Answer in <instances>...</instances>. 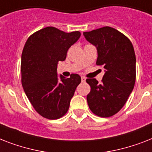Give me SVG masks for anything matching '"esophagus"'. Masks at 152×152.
Wrapping results in <instances>:
<instances>
[{
  "instance_id": "esophagus-1",
  "label": "esophagus",
  "mask_w": 152,
  "mask_h": 152,
  "mask_svg": "<svg viewBox=\"0 0 152 152\" xmlns=\"http://www.w3.org/2000/svg\"><path fill=\"white\" fill-rule=\"evenodd\" d=\"M81 80L83 81V82H84V81L86 80V78L84 76H81Z\"/></svg>"
}]
</instances>
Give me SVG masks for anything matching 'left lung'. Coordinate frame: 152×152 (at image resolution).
Segmentation results:
<instances>
[{
    "label": "left lung",
    "instance_id": "1",
    "mask_svg": "<svg viewBox=\"0 0 152 152\" xmlns=\"http://www.w3.org/2000/svg\"><path fill=\"white\" fill-rule=\"evenodd\" d=\"M85 39L97 48L96 64L105 70L102 83L87 79L91 91L87 95L89 108L101 118L114 115L122 108L136 81V55L125 34L110 27L83 32Z\"/></svg>",
    "mask_w": 152,
    "mask_h": 152
}]
</instances>
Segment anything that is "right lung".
<instances>
[{"instance_id": "obj_1", "label": "right lung", "mask_w": 152, "mask_h": 152, "mask_svg": "<svg viewBox=\"0 0 152 152\" xmlns=\"http://www.w3.org/2000/svg\"><path fill=\"white\" fill-rule=\"evenodd\" d=\"M80 31L70 33L53 27L34 32L26 42L21 57V82L34 110L43 118L55 120L67 113L76 87L78 74L70 78L57 76L58 61L66 58L71 46L80 37Z\"/></svg>"}]
</instances>
